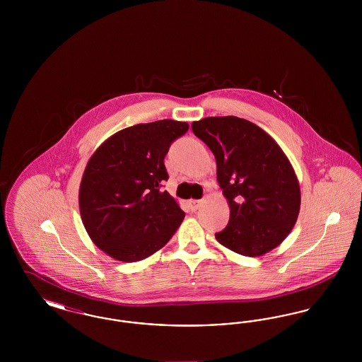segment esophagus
I'll list each match as a JSON object with an SVG mask.
<instances>
[{
  "instance_id": "obj_1",
  "label": "esophagus",
  "mask_w": 362,
  "mask_h": 362,
  "mask_svg": "<svg viewBox=\"0 0 362 362\" xmlns=\"http://www.w3.org/2000/svg\"><path fill=\"white\" fill-rule=\"evenodd\" d=\"M201 204H202V201H197V199H192V201H189V209L195 211L198 207L201 206Z\"/></svg>"
}]
</instances>
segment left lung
<instances>
[{
  "label": "left lung",
  "instance_id": "1",
  "mask_svg": "<svg viewBox=\"0 0 362 362\" xmlns=\"http://www.w3.org/2000/svg\"><path fill=\"white\" fill-rule=\"evenodd\" d=\"M194 134L213 152L217 180L228 199L229 223L216 239L244 255L260 257L291 233L300 211V186L288 157L252 122L209 117Z\"/></svg>",
  "mask_w": 362,
  "mask_h": 362
}]
</instances>
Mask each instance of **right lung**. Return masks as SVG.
Wrapping results in <instances>:
<instances>
[{
    "label": "right lung",
    "instance_id": "1",
    "mask_svg": "<svg viewBox=\"0 0 362 362\" xmlns=\"http://www.w3.org/2000/svg\"><path fill=\"white\" fill-rule=\"evenodd\" d=\"M186 122L139 123L105 139L80 185V213L92 241L114 259L137 262L164 247L185 211L167 191L164 157Z\"/></svg>",
    "mask_w": 362,
    "mask_h": 362
}]
</instances>
